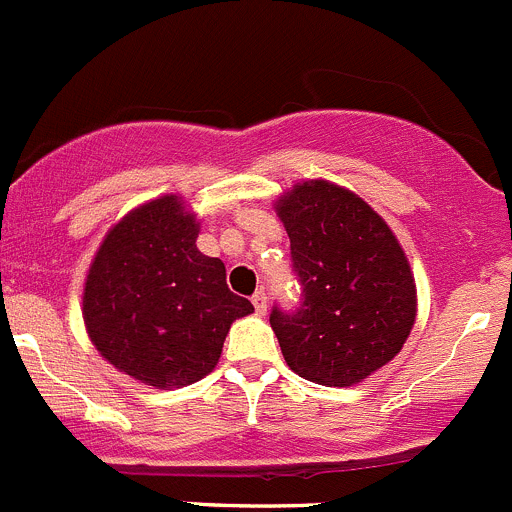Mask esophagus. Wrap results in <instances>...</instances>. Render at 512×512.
Instances as JSON below:
<instances>
[{"label": "esophagus", "mask_w": 512, "mask_h": 512, "mask_svg": "<svg viewBox=\"0 0 512 512\" xmlns=\"http://www.w3.org/2000/svg\"><path fill=\"white\" fill-rule=\"evenodd\" d=\"M251 303H254V308H256V313H266V293L263 291H256L254 296H251Z\"/></svg>", "instance_id": "esophagus-1"}]
</instances>
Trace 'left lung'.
<instances>
[{"label":"left lung","mask_w":512,"mask_h":512,"mask_svg":"<svg viewBox=\"0 0 512 512\" xmlns=\"http://www.w3.org/2000/svg\"><path fill=\"white\" fill-rule=\"evenodd\" d=\"M291 239L301 306H273L288 368L321 386H353L398 356L416 323L411 263L386 221L353 191L303 181L276 201Z\"/></svg>","instance_id":"8db88e82"}]
</instances>
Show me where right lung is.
I'll list each match as a JSON object with an SVG mask.
<instances>
[{"instance_id": "1", "label": "right lung", "mask_w": 512, "mask_h": 512, "mask_svg": "<svg viewBox=\"0 0 512 512\" xmlns=\"http://www.w3.org/2000/svg\"><path fill=\"white\" fill-rule=\"evenodd\" d=\"M199 221L179 196L129 211L101 241L84 283L96 351L154 388H184L216 368L231 323L254 313L226 286L221 258L196 249Z\"/></svg>"}]
</instances>
